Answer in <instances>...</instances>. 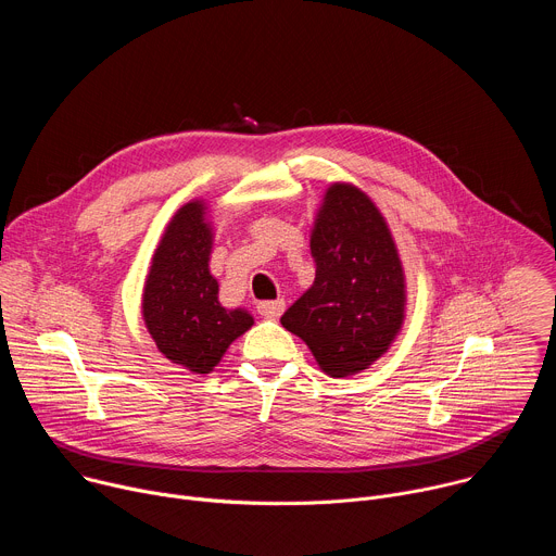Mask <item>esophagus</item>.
<instances>
[{"mask_svg":"<svg viewBox=\"0 0 556 556\" xmlns=\"http://www.w3.org/2000/svg\"><path fill=\"white\" fill-rule=\"evenodd\" d=\"M257 309H260L262 316H266V319H279V316H281L283 309H286V301H283V299L262 301V303L257 305Z\"/></svg>","mask_w":556,"mask_h":556,"instance_id":"esophagus-1","label":"esophagus"}]
</instances>
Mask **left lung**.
I'll return each instance as SVG.
<instances>
[{
    "label": "left lung",
    "instance_id": "obj_1",
    "mask_svg": "<svg viewBox=\"0 0 556 556\" xmlns=\"http://www.w3.org/2000/svg\"><path fill=\"white\" fill-rule=\"evenodd\" d=\"M312 286L286 309L296 334L332 378L365 371L399 339L407 279L399 247L374 200L352 182H332L309 230Z\"/></svg>",
    "mask_w": 556,
    "mask_h": 556
}]
</instances>
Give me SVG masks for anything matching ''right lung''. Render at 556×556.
<instances>
[{
  "instance_id": "right-lung-1",
  "label": "right lung",
  "mask_w": 556,
  "mask_h": 556,
  "mask_svg": "<svg viewBox=\"0 0 556 556\" xmlns=\"http://www.w3.org/2000/svg\"><path fill=\"white\" fill-rule=\"evenodd\" d=\"M213 222L204 200L182 204L157 242L142 286V321L157 352L191 374H211L230 343L255 324L219 303L211 275Z\"/></svg>"
}]
</instances>
